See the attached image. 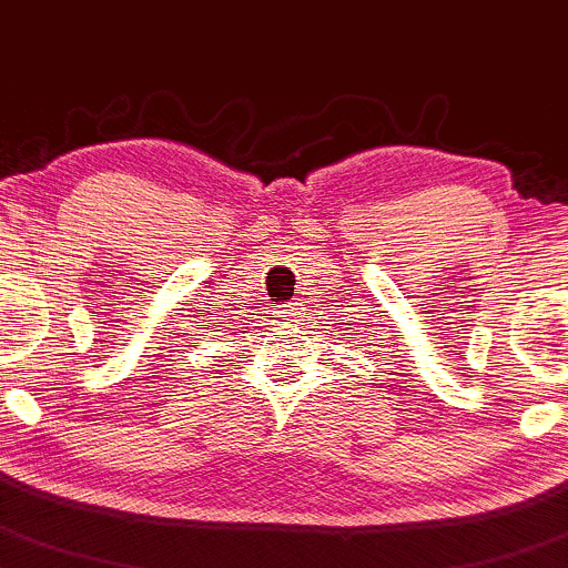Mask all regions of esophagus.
<instances>
[{"label":"esophagus","mask_w":568,"mask_h":568,"mask_svg":"<svg viewBox=\"0 0 568 568\" xmlns=\"http://www.w3.org/2000/svg\"><path fill=\"white\" fill-rule=\"evenodd\" d=\"M296 310H300V307H294V304H285V310H280V313H283L285 318H288V315H296Z\"/></svg>","instance_id":"1"}]
</instances>
